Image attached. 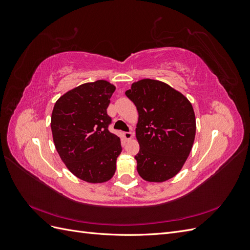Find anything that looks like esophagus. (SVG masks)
<instances>
[{"label": "esophagus", "instance_id": "esophagus-1", "mask_svg": "<svg viewBox=\"0 0 250 250\" xmlns=\"http://www.w3.org/2000/svg\"><path fill=\"white\" fill-rule=\"evenodd\" d=\"M123 135H124V138H125V140H127V141H129V140H131L132 138H133V134H132V132H123Z\"/></svg>", "mask_w": 250, "mask_h": 250}]
</instances>
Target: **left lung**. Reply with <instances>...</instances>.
<instances>
[{"mask_svg": "<svg viewBox=\"0 0 250 250\" xmlns=\"http://www.w3.org/2000/svg\"><path fill=\"white\" fill-rule=\"evenodd\" d=\"M139 112L135 135L140 144L134 156L140 176L163 183L181 170L190 154L196 133L191 102L167 83L142 79L125 92Z\"/></svg>", "mask_w": 250, "mask_h": 250, "instance_id": "1", "label": "left lung"}]
</instances>
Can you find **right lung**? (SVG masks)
Instances as JSON below:
<instances>
[{
  "label": "right lung",
  "instance_id": "1",
  "mask_svg": "<svg viewBox=\"0 0 250 250\" xmlns=\"http://www.w3.org/2000/svg\"><path fill=\"white\" fill-rule=\"evenodd\" d=\"M116 86L106 80L88 82L56 101L51 117L53 141L62 161L75 176L90 184L109 180L122 147L108 130L110 97Z\"/></svg>",
  "mask_w": 250,
  "mask_h": 250
}]
</instances>
